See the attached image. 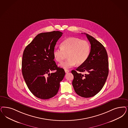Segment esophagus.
Listing matches in <instances>:
<instances>
[{
	"instance_id": "obj_1",
	"label": "esophagus",
	"mask_w": 128,
	"mask_h": 128,
	"mask_svg": "<svg viewBox=\"0 0 128 128\" xmlns=\"http://www.w3.org/2000/svg\"><path fill=\"white\" fill-rule=\"evenodd\" d=\"M65 73H68V72H70V70H65Z\"/></svg>"
}]
</instances>
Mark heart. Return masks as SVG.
I'll return each instance as SVG.
<instances>
[{"label": "heart", "instance_id": "1", "mask_svg": "<svg viewBox=\"0 0 128 128\" xmlns=\"http://www.w3.org/2000/svg\"><path fill=\"white\" fill-rule=\"evenodd\" d=\"M60 48H54L53 55L58 62H62L66 57L68 58L60 66L67 69L75 66L83 64L88 60L90 52V45L88 41L76 38H69L60 44Z\"/></svg>", "mask_w": 128, "mask_h": 128}]
</instances>
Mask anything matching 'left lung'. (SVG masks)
<instances>
[{"mask_svg":"<svg viewBox=\"0 0 128 128\" xmlns=\"http://www.w3.org/2000/svg\"><path fill=\"white\" fill-rule=\"evenodd\" d=\"M84 34L91 44L89 56L83 64L71 73L76 93L81 97L89 98L96 95L103 88L108 75L109 63L104 47L92 36ZM84 72L87 74H81Z\"/></svg>","mask_w":128,"mask_h":128,"instance_id":"8db88e82","label":"left lung"}]
</instances>
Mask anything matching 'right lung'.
<instances>
[{"label":"right lung","instance_id":"1","mask_svg":"<svg viewBox=\"0 0 128 128\" xmlns=\"http://www.w3.org/2000/svg\"><path fill=\"white\" fill-rule=\"evenodd\" d=\"M62 34L60 31L39 34L24 51L22 76L28 88L37 98L48 99L54 96L65 75L64 70L58 67L53 55L55 46ZM53 70L56 72L49 73Z\"/></svg>","mask_w":128,"mask_h":128}]
</instances>
